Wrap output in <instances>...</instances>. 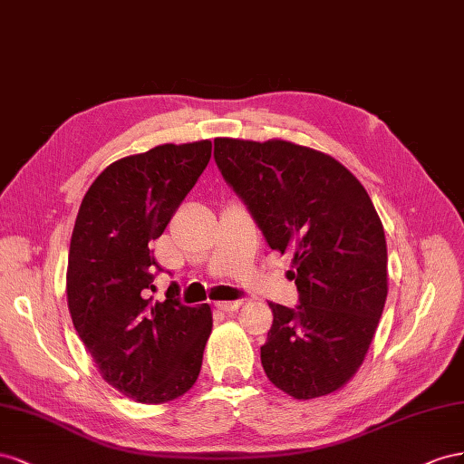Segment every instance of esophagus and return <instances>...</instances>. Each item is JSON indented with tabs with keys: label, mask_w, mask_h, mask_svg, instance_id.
I'll return each instance as SVG.
<instances>
[{
	"label": "esophagus",
	"mask_w": 464,
	"mask_h": 464,
	"mask_svg": "<svg viewBox=\"0 0 464 464\" xmlns=\"http://www.w3.org/2000/svg\"><path fill=\"white\" fill-rule=\"evenodd\" d=\"M241 305H243V301H219V303H216V307L223 313H233V311L239 309Z\"/></svg>",
	"instance_id": "esophagus-1"
}]
</instances>
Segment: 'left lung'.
Returning <instances> with one entry per match:
<instances>
[{
    "mask_svg": "<svg viewBox=\"0 0 464 464\" xmlns=\"http://www.w3.org/2000/svg\"><path fill=\"white\" fill-rule=\"evenodd\" d=\"M214 157L272 250L291 253L297 309L268 303L260 348L297 401L342 389L363 363L387 299V241L363 184L334 157L285 140L218 138Z\"/></svg>",
    "mask_w": 464,
    "mask_h": 464,
    "instance_id": "1",
    "label": "left lung"
}]
</instances>
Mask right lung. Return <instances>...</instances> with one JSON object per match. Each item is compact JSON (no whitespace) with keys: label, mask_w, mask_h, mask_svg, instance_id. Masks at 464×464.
Segmentation results:
<instances>
[{"label":"right lung","mask_w":464,"mask_h":464,"mask_svg":"<svg viewBox=\"0 0 464 464\" xmlns=\"http://www.w3.org/2000/svg\"><path fill=\"white\" fill-rule=\"evenodd\" d=\"M209 157L211 141L202 140L118 159L91 184L73 225L65 276L73 326L101 377L141 404L175 401L200 375L211 309L148 297L159 268L150 243Z\"/></svg>","instance_id":"right-lung-1"}]
</instances>
